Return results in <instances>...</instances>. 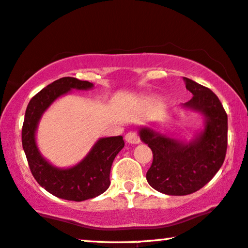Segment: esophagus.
Returning <instances> with one entry per match:
<instances>
[{
	"mask_svg": "<svg viewBox=\"0 0 248 248\" xmlns=\"http://www.w3.org/2000/svg\"><path fill=\"white\" fill-rule=\"evenodd\" d=\"M124 140H126L127 143H129V144L140 143V136H138L136 131H129V133L124 136Z\"/></svg>",
	"mask_w": 248,
	"mask_h": 248,
	"instance_id": "1",
	"label": "esophagus"
}]
</instances>
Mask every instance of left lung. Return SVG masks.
<instances>
[{
  "mask_svg": "<svg viewBox=\"0 0 248 248\" xmlns=\"http://www.w3.org/2000/svg\"><path fill=\"white\" fill-rule=\"evenodd\" d=\"M193 94L183 107L205 117V126L190 141L168 137L141 127V141L153 152L146 173L151 187L167 195L183 196L205 186L223 164L228 143V117L216 94L207 87L184 77Z\"/></svg>",
  "mask_w": 248,
  "mask_h": 248,
  "instance_id": "8db88e82",
  "label": "left lung"
}]
</instances>
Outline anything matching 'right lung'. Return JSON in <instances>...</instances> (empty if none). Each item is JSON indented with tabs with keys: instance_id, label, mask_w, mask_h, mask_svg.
<instances>
[{
	"instance_id": "add662e5",
	"label": "right lung",
	"mask_w": 248,
	"mask_h": 248,
	"mask_svg": "<svg viewBox=\"0 0 248 248\" xmlns=\"http://www.w3.org/2000/svg\"><path fill=\"white\" fill-rule=\"evenodd\" d=\"M93 86L90 81L74 77L60 78L36 94L26 110L21 140L29 169L36 181L59 199L81 202L104 193L110 186L114 157L124 146L122 136L100 138L84 160L68 169L52 166L39 153L35 135L43 113L57 98L71 90L87 91Z\"/></svg>"
}]
</instances>
